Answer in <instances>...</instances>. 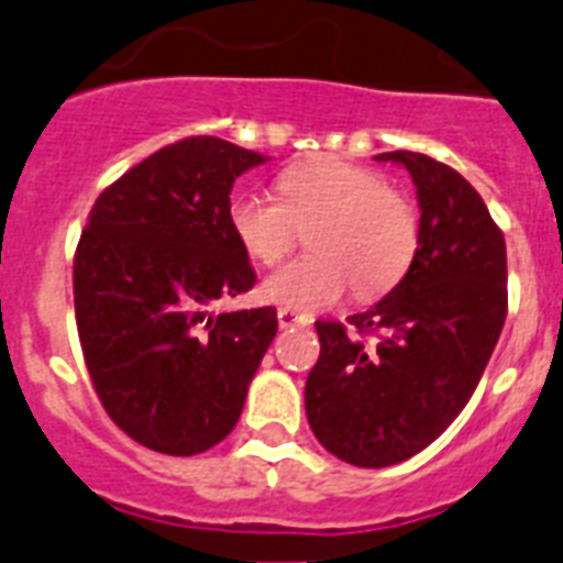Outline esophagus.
Returning <instances> with one entry per match:
<instances>
[{
    "mask_svg": "<svg viewBox=\"0 0 563 563\" xmlns=\"http://www.w3.org/2000/svg\"><path fill=\"white\" fill-rule=\"evenodd\" d=\"M277 322H280V329H295V325H309V317L297 314L291 309H280L277 311Z\"/></svg>",
    "mask_w": 563,
    "mask_h": 563,
    "instance_id": "1",
    "label": "esophagus"
}]
</instances>
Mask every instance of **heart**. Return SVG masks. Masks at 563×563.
Returning <instances> with one entry per match:
<instances>
[{
  "mask_svg": "<svg viewBox=\"0 0 563 563\" xmlns=\"http://www.w3.org/2000/svg\"><path fill=\"white\" fill-rule=\"evenodd\" d=\"M280 198L241 192L229 203V229L257 263L283 261L300 227L314 254L286 263L263 280V297L291 311H320L342 300L388 295L408 275L419 249L417 209L374 169L336 155L288 166Z\"/></svg>",
  "mask_w": 563,
  "mask_h": 563,
  "instance_id": "obj_1",
  "label": "heart"
}]
</instances>
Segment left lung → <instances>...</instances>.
Here are the masks:
<instances>
[{"mask_svg": "<svg viewBox=\"0 0 563 563\" xmlns=\"http://www.w3.org/2000/svg\"><path fill=\"white\" fill-rule=\"evenodd\" d=\"M376 161L405 166L417 187V257L349 325L314 322L320 360L306 379L314 437L356 467L399 464L442 437L473 397L507 317L505 234L482 195L430 155L397 150Z\"/></svg>", "mask_w": 563, "mask_h": 563, "instance_id": "1", "label": "left lung"}]
</instances>
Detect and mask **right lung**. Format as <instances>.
Returning a JSON list of instances; mask_svg holds the SVG:
<instances>
[{
	"instance_id": "1",
	"label": "right lung",
	"mask_w": 563,
	"mask_h": 563,
	"mask_svg": "<svg viewBox=\"0 0 563 563\" xmlns=\"http://www.w3.org/2000/svg\"><path fill=\"white\" fill-rule=\"evenodd\" d=\"M268 161L212 135L169 144L99 195L73 261L76 325L110 419L150 451L227 439L277 334V311L209 314L254 286L229 229L234 178Z\"/></svg>"
}]
</instances>
